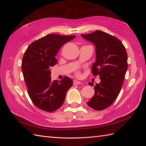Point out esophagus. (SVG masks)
<instances>
[{"label":"esophagus","instance_id":"1","mask_svg":"<svg viewBox=\"0 0 146 146\" xmlns=\"http://www.w3.org/2000/svg\"><path fill=\"white\" fill-rule=\"evenodd\" d=\"M82 83V82H80V81H78V80H73V85H80V84H81Z\"/></svg>","mask_w":146,"mask_h":146}]
</instances>
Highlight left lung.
Returning a JSON list of instances; mask_svg holds the SVG:
<instances>
[{"mask_svg":"<svg viewBox=\"0 0 146 146\" xmlns=\"http://www.w3.org/2000/svg\"><path fill=\"white\" fill-rule=\"evenodd\" d=\"M82 36L95 46L96 61L92 73L100 76L101 80L96 83L95 94L87 105L95 110H102L112 104L119 94L127 70V53L119 39L102 31Z\"/></svg>","mask_w":146,"mask_h":146,"instance_id":"obj_1","label":"left lung"}]
</instances>
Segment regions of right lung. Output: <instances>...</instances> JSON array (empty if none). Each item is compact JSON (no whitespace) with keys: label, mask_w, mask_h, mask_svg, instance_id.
<instances>
[{"label":"right lung","mask_w":146,"mask_h":146,"mask_svg":"<svg viewBox=\"0 0 146 146\" xmlns=\"http://www.w3.org/2000/svg\"><path fill=\"white\" fill-rule=\"evenodd\" d=\"M75 37L49 34L33 42L24 52L21 67L27 92L40 109L48 112L58 110L73 85L68 76L60 82L51 81L50 68L57 63L55 56L61 46Z\"/></svg>","instance_id":"add662e5"}]
</instances>
